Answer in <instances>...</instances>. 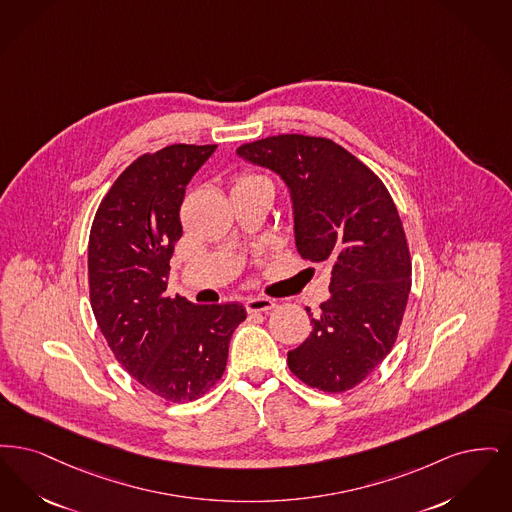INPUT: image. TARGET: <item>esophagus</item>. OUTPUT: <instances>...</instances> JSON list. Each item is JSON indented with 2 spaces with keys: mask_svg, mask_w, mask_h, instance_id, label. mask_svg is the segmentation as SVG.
<instances>
[{
  "mask_svg": "<svg viewBox=\"0 0 512 512\" xmlns=\"http://www.w3.org/2000/svg\"><path fill=\"white\" fill-rule=\"evenodd\" d=\"M246 310L248 312H271L275 308V300L271 298H264V296H258V298H248L245 302Z\"/></svg>",
  "mask_w": 512,
  "mask_h": 512,
  "instance_id": "esophagus-1",
  "label": "esophagus"
}]
</instances>
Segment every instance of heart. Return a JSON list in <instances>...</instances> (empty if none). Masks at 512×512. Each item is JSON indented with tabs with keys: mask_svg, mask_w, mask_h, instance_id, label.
Segmentation results:
<instances>
[{
	"mask_svg": "<svg viewBox=\"0 0 512 512\" xmlns=\"http://www.w3.org/2000/svg\"><path fill=\"white\" fill-rule=\"evenodd\" d=\"M254 183H262V185H267V187H271L269 183H267L266 179L258 178V176H246V178H241L237 183H235V187H243V185H254Z\"/></svg>",
	"mask_w": 512,
	"mask_h": 512,
	"instance_id": "heart-1",
	"label": "heart"
}]
</instances>
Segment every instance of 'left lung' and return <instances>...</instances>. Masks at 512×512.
I'll return each instance as SVG.
<instances>
[{"label":"left lung","mask_w":512,"mask_h":512,"mask_svg":"<svg viewBox=\"0 0 512 512\" xmlns=\"http://www.w3.org/2000/svg\"><path fill=\"white\" fill-rule=\"evenodd\" d=\"M289 191L300 256L331 271V296L287 361L323 392H344L392 350L411 290V260L396 204L356 156L325 137L273 135L237 149Z\"/></svg>","instance_id":"obj_1"}]
</instances>
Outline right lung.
I'll list each match as a JSON object with an SVG mask.
<instances>
[{
  "label": "right lung",
  "mask_w": 512,
  "mask_h": 512,
  "mask_svg": "<svg viewBox=\"0 0 512 512\" xmlns=\"http://www.w3.org/2000/svg\"><path fill=\"white\" fill-rule=\"evenodd\" d=\"M218 145H170L139 156L99 204L88 246L89 296L112 354L149 392L197 400L225 371L243 304L170 298L185 189Z\"/></svg>",
  "instance_id": "obj_1"
}]
</instances>
